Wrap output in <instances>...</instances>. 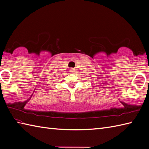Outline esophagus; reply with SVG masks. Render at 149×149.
Here are the masks:
<instances>
[{
    "label": "esophagus",
    "instance_id": "1",
    "mask_svg": "<svg viewBox=\"0 0 149 149\" xmlns=\"http://www.w3.org/2000/svg\"><path fill=\"white\" fill-rule=\"evenodd\" d=\"M70 70V72H74V71H75V69L74 68H70L69 70Z\"/></svg>",
    "mask_w": 149,
    "mask_h": 149
}]
</instances>
